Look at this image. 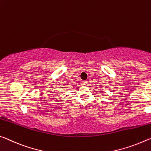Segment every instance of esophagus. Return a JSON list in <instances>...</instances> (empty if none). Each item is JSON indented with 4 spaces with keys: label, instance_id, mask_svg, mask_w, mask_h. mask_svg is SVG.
<instances>
[{
    "label": "esophagus",
    "instance_id": "esophagus-1",
    "mask_svg": "<svg viewBox=\"0 0 151 151\" xmlns=\"http://www.w3.org/2000/svg\"><path fill=\"white\" fill-rule=\"evenodd\" d=\"M83 85H87L88 84V81H83Z\"/></svg>",
    "mask_w": 151,
    "mask_h": 151
}]
</instances>
